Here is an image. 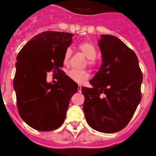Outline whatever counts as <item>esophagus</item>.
Wrapping results in <instances>:
<instances>
[{"mask_svg": "<svg viewBox=\"0 0 156 156\" xmlns=\"http://www.w3.org/2000/svg\"><path fill=\"white\" fill-rule=\"evenodd\" d=\"M81 88H82V86H78V92H81Z\"/></svg>", "mask_w": 156, "mask_h": 156, "instance_id": "obj_1", "label": "esophagus"}]
</instances>
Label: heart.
I'll use <instances>...</instances> for the list:
<instances>
[{"mask_svg":"<svg viewBox=\"0 0 156 156\" xmlns=\"http://www.w3.org/2000/svg\"><path fill=\"white\" fill-rule=\"evenodd\" d=\"M78 49L87 58L86 64L88 66L94 68L96 66V57L97 55V50L94 44L90 42H83L78 45ZM72 50L70 48H67L65 50L63 55V63L68 65L71 58ZM68 78L73 81L78 83H83L88 80L89 78V73L86 70H78L76 69H72L68 72Z\"/></svg>","mask_w":156,"mask_h":156,"instance_id":"b5f03b06","label":"heart"}]
</instances>
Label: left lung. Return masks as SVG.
<instances>
[{
    "mask_svg": "<svg viewBox=\"0 0 156 156\" xmlns=\"http://www.w3.org/2000/svg\"><path fill=\"white\" fill-rule=\"evenodd\" d=\"M98 45L102 64L93 87L81 88L83 111L90 127L114 133L128 125L140 102L143 74L137 55L117 37L101 35Z\"/></svg>",
    "mask_w": 156,
    "mask_h": 156,
    "instance_id": "obj_1",
    "label": "left lung"
}]
</instances>
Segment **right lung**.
Wrapping results in <instances>:
<instances>
[{
	"instance_id": "obj_1",
	"label": "right lung",
	"mask_w": 156,
	"mask_h": 156,
	"mask_svg": "<svg viewBox=\"0 0 156 156\" xmlns=\"http://www.w3.org/2000/svg\"><path fill=\"white\" fill-rule=\"evenodd\" d=\"M73 37L70 33L44 31L31 38L17 55L13 79L17 109L21 119L37 130L60 127L78 90V84L61 70ZM50 71L58 80L55 84L46 82V73Z\"/></svg>"
}]
</instances>
